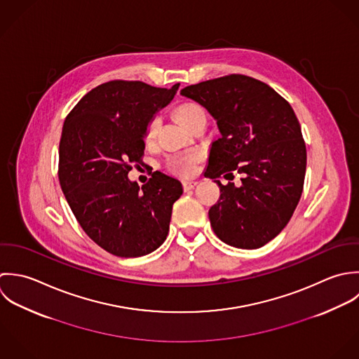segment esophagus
<instances>
[{
  "instance_id": "obj_1",
  "label": "esophagus",
  "mask_w": 359,
  "mask_h": 359,
  "mask_svg": "<svg viewBox=\"0 0 359 359\" xmlns=\"http://www.w3.org/2000/svg\"><path fill=\"white\" fill-rule=\"evenodd\" d=\"M196 186H197V182H194V180H184V182H183V189H184V191H190V190H193Z\"/></svg>"
}]
</instances>
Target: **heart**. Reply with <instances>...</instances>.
Instances as JSON below:
<instances>
[{"label":"heart","instance_id":"1","mask_svg":"<svg viewBox=\"0 0 359 359\" xmlns=\"http://www.w3.org/2000/svg\"><path fill=\"white\" fill-rule=\"evenodd\" d=\"M175 115L186 129H190L197 122L207 119L204 108L194 101L180 102L175 108ZM159 126H161V119L158 116H154L148 121V123L145 126V132H144L145 143L151 144L155 140ZM198 156L200 155L197 152H190V154H186L182 156L172 158L169 161V168L182 176H190L194 172V165L198 161Z\"/></svg>","mask_w":359,"mask_h":359}]
</instances>
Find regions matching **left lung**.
I'll use <instances>...</instances> for the list:
<instances>
[{
    "mask_svg": "<svg viewBox=\"0 0 359 359\" xmlns=\"http://www.w3.org/2000/svg\"><path fill=\"white\" fill-rule=\"evenodd\" d=\"M180 94L203 105L220 133L204 173L220 190L208 212L216 236L236 248L265 245L286 227L304 187L306 148L291 105L244 74L187 86ZM233 170L243 176L242 184L223 187L217 177Z\"/></svg>",
    "mask_w": 359,
    "mask_h": 359,
    "instance_id": "8db88e82",
    "label": "left lung"
}]
</instances>
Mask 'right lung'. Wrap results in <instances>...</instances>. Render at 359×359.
<instances>
[{"label": "right lung", "instance_id": "add662e5", "mask_svg": "<svg viewBox=\"0 0 359 359\" xmlns=\"http://www.w3.org/2000/svg\"><path fill=\"white\" fill-rule=\"evenodd\" d=\"M159 88L112 80L88 91L67 116L60 142L62 193L86 234L105 251L136 258L155 251L169 231L182 183L154 172L143 187L128 173L140 163L148 121L175 97Z\"/></svg>", "mask_w": 359, "mask_h": 359}]
</instances>
